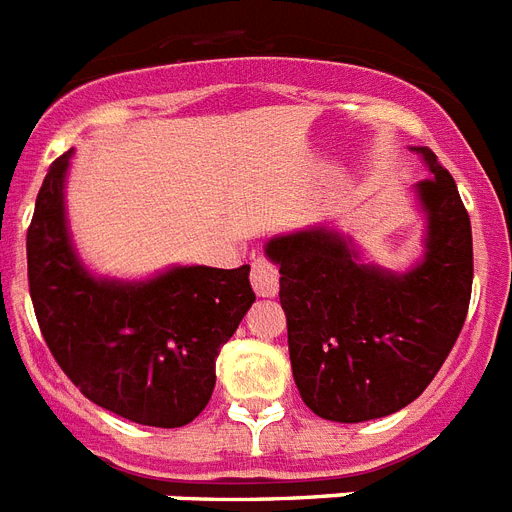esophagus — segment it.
<instances>
[{
	"mask_svg": "<svg viewBox=\"0 0 512 512\" xmlns=\"http://www.w3.org/2000/svg\"><path fill=\"white\" fill-rule=\"evenodd\" d=\"M251 285L256 290V295H261V298H274L277 290H280V269H277V264L266 259V256L253 259Z\"/></svg>",
	"mask_w": 512,
	"mask_h": 512,
	"instance_id": "obj_1",
	"label": "esophagus"
}]
</instances>
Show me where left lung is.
<instances>
[{
    "label": "left lung",
    "instance_id": "8db88e82",
    "mask_svg": "<svg viewBox=\"0 0 512 512\" xmlns=\"http://www.w3.org/2000/svg\"><path fill=\"white\" fill-rule=\"evenodd\" d=\"M432 177L416 185L429 214L426 256L411 272L358 264L324 227L269 240L280 264L290 366L303 403L327 421L390 416L429 387L458 340L471 301V219L453 175L416 149Z\"/></svg>",
    "mask_w": 512,
    "mask_h": 512
}]
</instances>
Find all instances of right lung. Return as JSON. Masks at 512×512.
I'll return each mask as SVG.
<instances>
[{"mask_svg": "<svg viewBox=\"0 0 512 512\" xmlns=\"http://www.w3.org/2000/svg\"><path fill=\"white\" fill-rule=\"evenodd\" d=\"M70 156L46 172L25 238L41 335L91 403L143 426L190 424L214 392L219 350L256 301L251 266H177L135 285L91 277L67 240Z\"/></svg>", "mask_w": 512, "mask_h": 512, "instance_id": "add662e5", "label": "right lung"}]
</instances>
